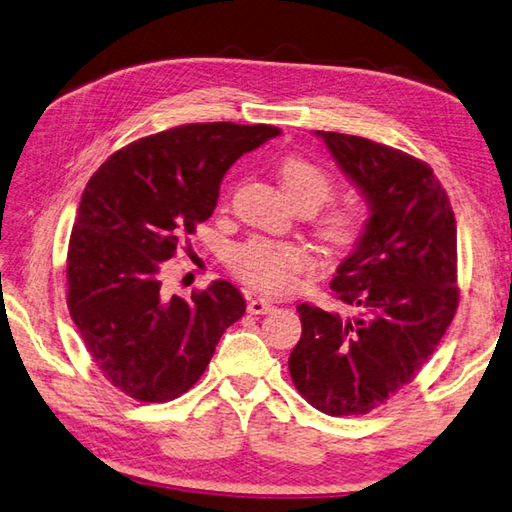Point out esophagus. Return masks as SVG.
Instances as JSON below:
<instances>
[{
    "label": "esophagus",
    "mask_w": 512,
    "mask_h": 512,
    "mask_svg": "<svg viewBox=\"0 0 512 512\" xmlns=\"http://www.w3.org/2000/svg\"><path fill=\"white\" fill-rule=\"evenodd\" d=\"M273 302L270 299H264V297H250L248 299V313L250 315H266L273 310Z\"/></svg>",
    "instance_id": "esophagus-1"
}]
</instances>
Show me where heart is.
Here are the masks:
<instances>
[{
	"label": "heart",
	"instance_id": "b5f03b06",
	"mask_svg": "<svg viewBox=\"0 0 512 512\" xmlns=\"http://www.w3.org/2000/svg\"><path fill=\"white\" fill-rule=\"evenodd\" d=\"M277 177L290 202L308 204L313 210L324 202L333 190V177L304 155H286L277 166ZM359 213L353 206L330 208L322 219V233L328 242L344 244L355 235ZM313 264L306 246L290 242H268V239H248L230 253V268L250 288L268 295H284L299 284Z\"/></svg>",
	"mask_w": 512,
	"mask_h": 512
}]
</instances>
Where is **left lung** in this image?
<instances>
[{
  "label": "left lung",
  "instance_id": "1",
  "mask_svg": "<svg viewBox=\"0 0 512 512\" xmlns=\"http://www.w3.org/2000/svg\"><path fill=\"white\" fill-rule=\"evenodd\" d=\"M315 135L362 190L370 217L330 282L355 315L299 304L302 337L288 370L322 413L366 415L413 382L453 322L455 213L428 164L366 137Z\"/></svg>",
  "mask_w": 512,
  "mask_h": 512
}]
</instances>
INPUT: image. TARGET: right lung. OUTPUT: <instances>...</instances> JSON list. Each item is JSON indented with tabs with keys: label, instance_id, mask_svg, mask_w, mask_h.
<instances>
[{
	"label": "right lung",
	"instance_id": "1",
	"mask_svg": "<svg viewBox=\"0 0 512 512\" xmlns=\"http://www.w3.org/2000/svg\"><path fill=\"white\" fill-rule=\"evenodd\" d=\"M268 124H184L117 150L88 179L68 244V310L97 368L139 402L193 386L244 315L217 279L190 299L162 293V262L213 215L226 170L277 137Z\"/></svg>",
	"mask_w": 512,
	"mask_h": 512
}]
</instances>
